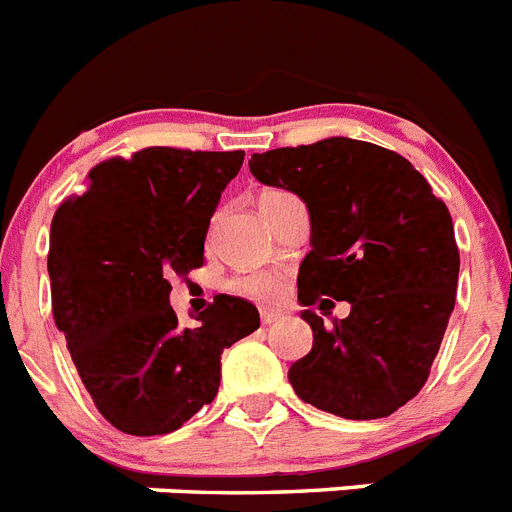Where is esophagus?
Returning <instances> with one entry per match:
<instances>
[{
  "mask_svg": "<svg viewBox=\"0 0 512 512\" xmlns=\"http://www.w3.org/2000/svg\"><path fill=\"white\" fill-rule=\"evenodd\" d=\"M279 320H284L282 312H277V310H264V312H261V323H264V325H274V323H279Z\"/></svg>",
  "mask_w": 512,
  "mask_h": 512,
  "instance_id": "obj_1",
  "label": "esophagus"
}]
</instances>
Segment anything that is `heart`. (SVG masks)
Wrapping results in <instances>:
<instances>
[{"label":"heart","instance_id":"1","mask_svg":"<svg viewBox=\"0 0 512 512\" xmlns=\"http://www.w3.org/2000/svg\"><path fill=\"white\" fill-rule=\"evenodd\" d=\"M230 289H233L235 295L251 297L256 302H274L282 297L284 282L274 271H248L243 277H235L230 282Z\"/></svg>","mask_w":512,"mask_h":512}]
</instances>
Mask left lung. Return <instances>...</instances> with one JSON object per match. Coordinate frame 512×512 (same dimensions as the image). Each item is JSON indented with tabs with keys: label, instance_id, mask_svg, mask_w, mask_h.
Masks as SVG:
<instances>
[{
	"label": "left lung",
	"instance_id": "8db88e82",
	"mask_svg": "<svg viewBox=\"0 0 512 512\" xmlns=\"http://www.w3.org/2000/svg\"><path fill=\"white\" fill-rule=\"evenodd\" d=\"M248 166L310 212L300 305H351L333 325L302 310L312 351L289 366V384L325 413L387 418L420 392L454 312L459 248L449 210L408 158L364 140L253 153Z\"/></svg>",
	"mask_w": 512,
	"mask_h": 512
}]
</instances>
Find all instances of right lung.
Instances as JSON below:
<instances>
[{"mask_svg": "<svg viewBox=\"0 0 512 512\" xmlns=\"http://www.w3.org/2000/svg\"><path fill=\"white\" fill-rule=\"evenodd\" d=\"M243 151L153 146L94 166L51 223L56 328L99 413L130 436L182 428L220 387V354L259 328L243 297L217 295L179 325L169 277L205 261V235Z\"/></svg>", "mask_w": 512, "mask_h": 512, "instance_id": "add662e5", "label": "right lung"}]
</instances>
